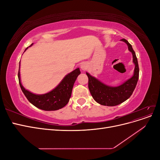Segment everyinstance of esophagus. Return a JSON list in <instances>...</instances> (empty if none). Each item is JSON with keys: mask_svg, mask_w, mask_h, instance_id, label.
<instances>
[{"mask_svg": "<svg viewBox=\"0 0 160 160\" xmlns=\"http://www.w3.org/2000/svg\"><path fill=\"white\" fill-rule=\"evenodd\" d=\"M81 69L83 70V71H85V70H86V69H87V65L85 64V63H81Z\"/></svg>", "mask_w": 160, "mask_h": 160, "instance_id": "34e87169", "label": "esophagus"}]
</instances>
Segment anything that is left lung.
<instances>
[{
	"label": "left lung",
	"mask_w": 160,
	"mask_h": 160,
	"mask_svg": "<svg viewBox=\"0 0 160 160\" xmlns=\"http://www.w3.org/2000/svg\"><path fill=\"white\" fill-rule=\"evenodd\" d=\"M121 41L125 42L128 46V49L132 52L133 55V62L135 64L133 75L118 87H110L101 83L100 81L86 72L88 77V87L90 93L94 100L102 105L115 106L124 102L129 99L136 87L139 79V65L138 59L132 46L125 38Z\"/></svg>",
	"instance_id": "obj_1"
}]
</instances>
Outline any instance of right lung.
I'll return each instance as SVG.
<instances>
[{
    "instance_id": "add662e5",
    "label": "right lung",
    "mask_w": 160,
    "mask_h": 160,
    "mask_svg": "<svg viewBox=\"0 0 160 160\" xmlns=\"http://www.w3.org/2000/svg\"><path fill=\"white\" fill-rule=\"evenodd\" d=\"M32 44L31 45L32 46ZM29 46V47H31ZM28 47L25 51L28 49ZM20 68L18 77L19 85L24 95L31 103L38 109L45 111H55L61 109L68 103L71 98L72 89L77 77L81 73L79 68L67 75L61 83L49 93L42 95H36L24 88L21 82Z\"/></svg>"
}]
</instances>
